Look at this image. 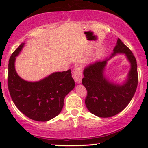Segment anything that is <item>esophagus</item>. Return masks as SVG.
<instances>
[{
  "instance_id": "34e87169",
  "label": "esophagus",
  "mask_w": 148,
  "mask_h": 148,
  "mask_svg": "<svg viewBox=\"0 0 148 148\" xmlns=\"http://www.w3.org/2000/svg\"><path fill=\"white\" fill-rule=\"evenodd\" d=\"M82 69L79 65H77L74 68V78L76 82L80 83L82 81Z\"/></svg>"
}]
</instances>
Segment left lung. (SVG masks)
<instances>
[{"label":"left lung","instance_id":"obj_1","mask_svg":"<svg viewBox=\"0 0 148 148\" xmlns=\"http://www.w3.org/2000/svg\"><path fill=\"white\" fill-rule=\"evenodd\" d=\"M113 51L111 57L117 53H125L131 64L124 84L110 82L104 77V69L108 59L95 62L84 69L82 82L87 92L85 104L91 113L99 117H112L122 111L132 99L138 86V65L132 52L120 38Z\"/></svg>","mask_w":148,"mask_h":148}]
</instances>
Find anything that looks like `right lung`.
<instances>
[{
  "label": "right lung",
  "mask_w": 148,
  "mask_h": 148,
  "mask_svg": "<svg viewBox=\"0 0 148 148\" xmlns=\"http://www.w3.org/2000/svg\"><path fill=\"white\" fill-rule=\"evenodd\" d=\"M23 45L21 44L10 57L8 90L15 105L26 117L38 122H46L61 112L66 95L74 89L75 82L70 69L54 72L36 82L22 79L15 69V60Z\"/></svg>",
  "instance_id": "right-lung-1"
}]
</instances>
